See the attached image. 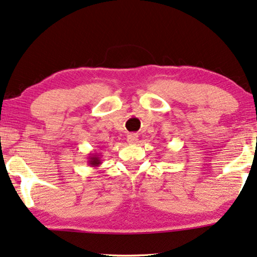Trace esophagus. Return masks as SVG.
Masks as SVG:
<instances>
[{"label":"esophagus","instance_id":"1","mask_svg":"<svg viewBox=\"0 0 257 257\" xmlns=\"http://www.w3.org/2000/svg\"><path fill=\"white\" fill-rule=\"evenodd\" d=\"M126 140H127V143L131 144V145L132 144H137L139 140V136L137 135V133H130V135L127 136V139Z\"/></svg>","mask_w":257,"mask_h":257}]
</instances>
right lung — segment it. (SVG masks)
Listing matches in <instances>:
<instances>
[{
	"instance_id": "obj_1",
	"label": "right lung",
	"mask_w": 257,
	"mask_h": 257,
	"mask_svg": "<svg viewBox=\"0 0 257 257\" xmlns=\"http://www.w3.org/2000/svg\"><path fill=\"white\" fill-rule=\"evenodd\" d=\"M87 164H89V166H91V167H98L99 165H101L99 154H97V153L91 154L90 153L89 158H87Z\"/></svg>"
}]
</instances>
